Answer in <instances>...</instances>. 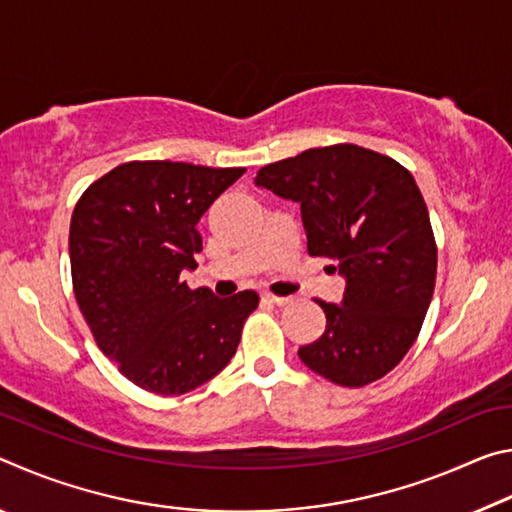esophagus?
<instances>
[{"mask_svg":"<svg viewBox=\"0 0 512 512\" xmlns=\"http://www.w3.org/2000/svg\"><path fill=\"white\" fill-rule=\"evenodd\" d=\"M264 300H268V302H273V305H277V307H284V305H289V302H291V298L273 296V293H264Z\"/></svg>","mask_w":512,"mask_h":512,"instance_id":"obj_1","label":"esophagus"}]
</instances>
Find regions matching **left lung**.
<instances>
[{
	"label": "left lung",
	"mask_w": 512,
	"mask_h": 512,
	"mask_svg": "<svg viewBox=\"0 0 512 512\" xmlns=\"http://www.w3.org/2000/svg\"><path fill=\"white\" fill-rule=\"evenodd\" d=\"M255 185L300 205L309 255L339 262L345 277L341 305L318 300L325 332L300 361L339 386L381 379L418 339L436 284L438 250L413 176L388 155L334 144L266 164Z\"/></svg>",
	"instance_id": "8db88e82"
}]
</instances>
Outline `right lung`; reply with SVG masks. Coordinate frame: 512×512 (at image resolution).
Wrapping results in <instances>:
<instances>
[{
  "label": "right lung",
  "instance_id": "1",
  "mask_svg": "<svg viewBox=\"0 0 512 512\" xmlns=\"http://www.w3.org/2000/svg\"><path fill=\"white\" fill-rule=\"evenodd\" d=\"M246 169L144 160L85 189L69 223L74 296L94 341L135 386L183 395L228 366L259 296L216 298L183 271L203 250L196 223Z\"/></svg>",
  "mask_w": 512,
  "mask_h": 512
}]
</instances>
